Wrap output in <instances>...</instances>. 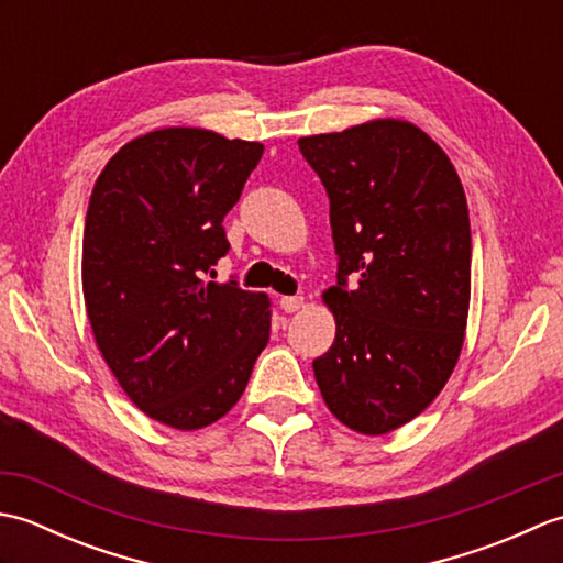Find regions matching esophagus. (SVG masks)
<instances>
[{
    "label": "esophagus",
    "instance_id": "1",
    "mask_svg": "<svg viewBox=\"0 0 563 563\" xmlns=\"http://www.w3.org/2000/svg\"><path fill=\"white\" fill-rule=\"evenodd\" d=\"M278 305H280V309H285V312H297V309L305 307V297H300V295L280 297Z\"/></svg>",
    "mask_w": 563,
    "mask_h": 563
}]
</instances>
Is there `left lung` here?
<instances>
[{
    "mask_svg": "<svg viewBox=\"0 0 563 563\" xmlns=\"http://www.w3.org/2000/svg\"><path fill=\"white\" fill-rule=\"evenodd\" d=\"M329 194L336 339L312 363L329 411L363 435L423 413L460 361L472 295L470 208L438 142L399 118L297 140Z\"/></svg>",
    "mask_w": 563,
    "mask_h": 563,
    "instance_id": "obj_1",
    "label": "left lung"
}]
</instances>
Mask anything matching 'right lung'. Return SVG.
<instances>
[{
  "label": "right lung",
  "mask_w": 563,
  "mask_h": 563,
  "mask_svg": "<svg viewBox=\"0 0 563 563\" xmlns=\"http://www.w3.org/2000/svg\"><path fill=\"white\" fill-rule=\"evenodd\" d=\"M261 154V142L162 128L118 150L91 190L81 290L93 341L130 401L176 430L220 421L271 336L266 292L206 283Z\"/></svg>",
  "instance_id": "add662e5"
}]
</instances>
